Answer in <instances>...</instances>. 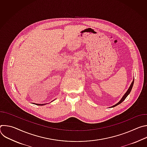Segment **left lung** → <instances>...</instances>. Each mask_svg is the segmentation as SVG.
<instances>
[{
    "label": "left lung",
    "mask_w": 147,
    "mask_h": 147,
    "mask_svg": "<svg viewBox=\"0 0 147 147\" xmlns=\"http://www.w3.org/2000/svg\"><path fill=\"white\" fill-rule=\"evenodd\" d=\"M134 78H133V81H132V82H131V85H130V86L129 87V89L127 90V91H126V92H125L124 94V95L123 96V97L121 98V99L120 100V101L119 102H118L116 104H115V105H113V106H112L111 108H113V107H115L116 106H117V105H119V104H120L123 100H124V99L127 98V96L129 95V94L130 93V92H131V90H132V88H133V84H134Z\"/></svg>",
    "instance_id": "obj_1"
}]
</instances>
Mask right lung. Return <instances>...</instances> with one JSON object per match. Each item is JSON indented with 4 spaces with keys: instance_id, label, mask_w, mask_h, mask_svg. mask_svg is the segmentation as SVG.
I'll use <instances>...</instances> for the list:
<instances>
[{
    "instance_id": "add662e5",
    "label": "right lung",
    "mask_w": 147,
    "mask_h": 147,
    "mask_svg": "<svg viewBox=\"0 0 147 147\" xmlns=\"http://www.w3.org/2000/svg\"><path fill=\"white\" fill-rule=\"evenodd\" d=\"M34 104H35V105H39V106H42V105H46V104H47V103H44V104H38V103H34Z\"/></svg>"
}]
</instances>
